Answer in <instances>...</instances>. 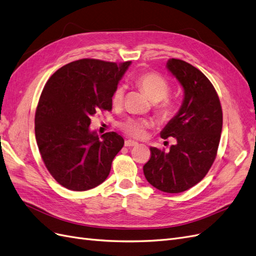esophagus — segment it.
Instances as JSON below:
<instances>
[{"mask_svg":"<svg viewBox=\"0 0 256 256\" xmlns=\"http://www.w3.org/2000/svg\"><path fill=\"white\" fill-rule=\"evenodd\" d=\"M137 144H138L137 142H134V140H130V139H126V142H124L126 146H135Z\"/></svg>","mask_w":256,"mask_h":256,"instance_id":"esophagus-1","label":"esophagus"}]
</instances>
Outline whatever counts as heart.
Wrapping results in <instances>:
<instances>
[{"label": "heart", "instance_id": "heart-1", "mask_svg": "<svg viewBox=\"0 0 256 256\" xmlns=\"http://www.w3.org/2000/svg\"><path fill=\"white\" fill-rule=\"evenodd\" d=\"M136 84L155 103L154 112L156 116L162 121H169L176 114V105L169 98L170 84L162 76L154 72L142 73L137 76ZM126 88L119 85L114 90L112 96V103L114 106H120L124 98ZM150 126V122L144 119L128 118L120 123V128L132 137H142L144 130Z\"/></svg>", "mask_w": 256, "mask_h": 256}]
</instances>
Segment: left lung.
<instances>
[{
	"label": "left lung",
	"mask_w": 256,
	"mask_h": 256,
	"mask_svg": "<svg viewBox=\"0 0 256 256\" xmlns=\"http://www.w3.org/2000/svg\"><path fill=\"white\" fill-rule=\"evenodd\" d=\"M167 69L184 89L178 114L160 132L174 137L169 151L151 146L144 173L148 182L168 194L183 192L208 174L216 158L222 130V110L215 88L204 74L184 60L171 58Z\"/></svg>",
	"instance_id": "left-lung-1"
}]
</instances>
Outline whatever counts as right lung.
<instances>
[{"label": "right lung", "instance_id": "add662e5", "mask_svg": "<svg viewBox=\"0 0 256 256\" xmlns=\"http://www.w3.org/2000/svg\"><path fill=\"white\" fill-rule=\"evenodd\" d=\"M84 58L67 64L48 78L35 114V135L46 169L64 188L85 192L108 176L124 140L116 132L98 138L92 116L112 110V96L130 67Z\"/></svg>", "mask_w": 256, "mask_h": 256}]
</instances>
